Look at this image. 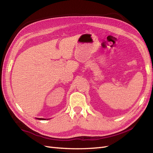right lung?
Instances as JSON below:
<instances>
[{
  "instance_id": "obj_1",
  "label": "right lung",
  "mask_w": 153,
  "mask_h": 153,
  "mask_svg": "<svg viewBox=\"0 0 153 153\" xmlns=\"http://www.w3.org/2000/svg\"><path fill=\"white\" fill-rule=\"evenodd\" d=\"M39 120H46V119H43V118H37Z\"/></svg>"
}]
</instances>
